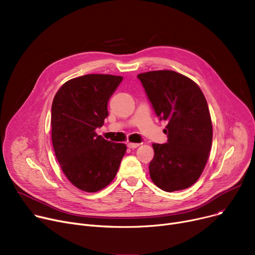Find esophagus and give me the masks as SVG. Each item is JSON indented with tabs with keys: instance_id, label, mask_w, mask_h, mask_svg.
<instances>
[{
	"instance_id": "1",
	"label": "esophagus",
	"mask_w": 255,
	"mask_h": 255,
	"mask_svg": "<svg viewBox=\"0 0 255 255\" xmlns=\"http://www.w3.org/2000/svg\"><path fill=\"white\" fill-rule=\"evenodd\" d=\"M139 146H140L139 143H128V147L130 148V149H134V148H137Z\"/></svg>"
}]
</instances>
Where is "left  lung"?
Masks as SVG:
<instances>
[{
	"label": "left lung",
	"instance_id": "left-lung-1",
	"mask_svg": "<svg viewBox=\"0 0 255 255\" xmlns=\"http://www.w3.org/2000/svg\"><path fill=\"white\" fill-rule=\"evenodd\" d=\"M155 114L167 123L166 144L153 143L149 163L151 180L172 192L198 181L212 145V122L198 84L175 71L160 70L138 75Z\"/></svg>",
	"mask_w": 255,
	"mask_h": 255
}]
</instances>
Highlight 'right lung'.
Returning <instances> with one entry per match:
<instances>
[{
  "mask_svg": "<svg viewBox=\"0 0 255 255\" xmlns=\"http://www.w3.org/2000/svg\"><path fill=\"white\" fill-rule=\"evenodd\" d=\"M122 76L88 74L62 85L51 107V139L57 161L77 188L96 192L117 174L127 151L124 143L105 140L96 132L108 116V102Z\"/></svg>",
  "mask_w": 255,
  "mask_h": 255,
  "instance_id": "1",
  "label": "right lung"
}]
</instances>
